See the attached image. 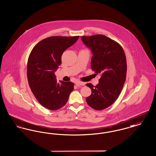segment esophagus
I'll use <instances>...</instances> for the list:
<instances>
[{
    "instance_id": "esophagus-1",
    "label": "esophagus",
    "mask_w": 156,
    "mask_h": 156,
    "mask_svg": "<svg viewBox=\"0 0 156 156\" xmlns=\"http://www.w3.org/2000/svg\"><path fill=\"white\" fill-rule=\"evenodd\" d=\"M85 82H82L76 81L75 82V85L76 86H83L85 85Z\"/></svg>"
}]
</instances>
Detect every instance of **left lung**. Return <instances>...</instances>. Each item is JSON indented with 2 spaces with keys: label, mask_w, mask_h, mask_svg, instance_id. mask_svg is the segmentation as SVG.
<instances>
[{
  "label": "left lung",
  "mask_w": 156,
  "mask_h": 156,
  "mask_svg": "<svg viewBox=\"0 0 156 156\" xmlns=\"http://www.w3.org/2000/svg\"><path fill=\"white\" fill-rule=\"evenodd\" d=\"M83 43L91 50V69L101 74L99 83H87L92 90L86 101L93 109L101 111L113 104L119 97L126 81V58L122 46L102 35L82 36Z\"/></svg>",
  "instance_id": "1"
}]
</instances>
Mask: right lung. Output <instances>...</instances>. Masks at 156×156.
Returning a JSON list of instances; mask_svg holds the SVG:
<instances>
[{"label":"right lung","instance_id":"obj_1","mask_svg":"<svg viewBox=\"0 0 156 156\" xmlns=\"http://www.w3.org/2000/svg\"><path fill=\"white\" fill-rule=\"evenodd\" d=\"M80 36H52L38 42L30 52L27 75L31 90L45 108L55 111L67 104L74 83L57 81L54 72L61 63V56Z\"/></svg>","mask_w":156,"mask_h":156}]
</instances>
